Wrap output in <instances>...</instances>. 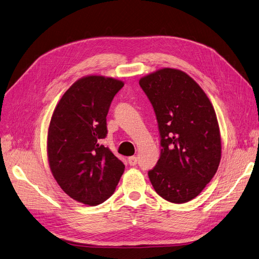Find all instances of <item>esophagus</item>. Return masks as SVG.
<instances>
[{
    "mask_svg": "<svg viewBox=\"0 0 259 259\" xmlns=\"http://www.w3.org/2000/svg\"><path fill=\"white\" fill-rule=\"evenodd\" d=\"M137 163H138V159H137L136 156H131V157H128V164H130L131 166H135V165H137Z\"/></svg>",
    "mask_w": 259,
    "mask_h": 259,
    "instance_id": "1",
    "label": "esophagus"
}]
</instances>
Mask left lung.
I'll return each instance as SVG.
<instances>
[{
  "label": "left lung",
  "instance_id": "obj_1",
  "mask_svg": "<svg viewBox=\"0 0 259 259\" xmlns=\"http://www.w3.org/2000/svg\"><path fill=\"white\" fill-rule=\"evenodd\" d=\"M139 84L154 108L162 146L149 179L167 201H190L211 181L221 162L214 108L199 84L180 69H158L140 78Z\"/></svg>",
  "mask_w": 259,
  "mask_h": 259
}]
</instances>
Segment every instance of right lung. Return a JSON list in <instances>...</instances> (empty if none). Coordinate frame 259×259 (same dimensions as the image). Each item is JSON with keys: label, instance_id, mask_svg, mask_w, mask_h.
I'll list each match as a JSON object with an SVG mask.
<instances>
[{"label": "right lung", "instance_id": "obj_1", "mask_svg": "<svg viewBox=\"0 0 259 259\" xmlns=\"http://www.w3.org/2000/svg\"><path fill=\"white\" fill-rule=\"evenodd\" d=\"M123 85L111 77L80 78L61 97L50 120L47 155L52 176L70 198L88 206L108 199L125 168L101 145L110 104Z\"/></svg>", "mask_w": 259, "mask_h": 259}]
</instances>
